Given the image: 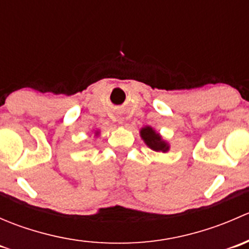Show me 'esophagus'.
Instances as JSON below:
<instances>
[{"label":"esophagus","instance_id":"1","mask_svg":"<svg viewBox=\"0 0 249 249\" xmlns=\"http://www.w3.org/2000/svg\"><path fill=\"white\" fill-rule=\"evenodd\" d=\"M118 123H119V124H123V123H124V118H119V119H118Z\"/></svg>","mask_w":249,"mask_h":249}]
</instances>
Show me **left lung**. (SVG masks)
<instances>
[{"label":"left lung","instance_id":"left-lung-1","mask_svg":"<svg viewBox=\"0 0 249 249\" xmlns=\"http://www.w3.org/2000/svg\"><path fill=\"white\" fill-rule=\"evenodd\" d=\"M140 136L143 142L149 147L150 149L158 153H167L170 150V144L167 141L162 139L159 132L155 131L152 126H143L140 130Z\"/></svg>","mask_w":249,"mask_h":249}]
</instances>
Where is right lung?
<instances>
[{
	"label": "right lung",
	"mask_w": 249,
	"mask_h": 249,
	"mask_svg": "<svg viewBox=\"0 0 249 249\" xmlns=\"http://www.w3.org/2000/svg\"><path fill=\"white\" fill-rule=\"evenodd\" d=\"M99 135H100V131H95V135H94L95 137H97V136H99Z\"/></svg>",
	"instance_id": "obj_1"
}]
</instances>
